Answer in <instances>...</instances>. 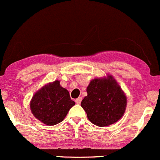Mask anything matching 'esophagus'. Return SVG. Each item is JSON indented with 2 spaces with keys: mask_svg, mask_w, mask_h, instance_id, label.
I'll use <instances>...</instances> for the list:
<instances>
[{
  "mask_svg": "<svg viewBox=\"0 0 160 160\" xmlns=\"http://www.w3.org/2000/svg\"><path fill=\"white\" fill-rule=\"evenodd\" d=\"M75 102H76V103L77 104H79L81 103V102H82V98L78 97V98H76V101H75Z\"/></svg>",
  "mask_w": 160,
  "mask_h": 160,
  "instance_id": "34e87169",
  "label": "esophagus"
}]
</instances>
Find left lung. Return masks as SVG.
Segmentation results:
<instances>
[{"label": "left lung", "mask_w": 160, "mask_h": 160, "mask_svg": "<svg viewBox=\"0 0 160 160\" xmlns=\"http://www.w3.org/2000/svg\"><path fill=\"white\" fill-rule=\"evenodd\" d=\"M88 96L81 106L90 122L98 127L116 123L123 116L127 96L113 76L95 78L87 88Z\"/></svg>", "instance_id": "left-lung-1"}]
</instances>
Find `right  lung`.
Wrapping results in <instances>:
<instances>
[{
    "mask_svg": "<svg viewBox=\"0 0 160 160\" xmlns=\"http://www.w3.org/2000/svg\"><path fill=\"white\" fill-rule=\"evenodd\" d=\"M75 104L68 90L61 86L60 81L56 80L45 84L35 92L29 107L37 119L52 126L62 122Z\"/></svg>",
    "mask_w": 160,
    "mask_h": 160,
    "instance_id": "right-lung-1",
    "label": "right lung"
}]
</instances>
